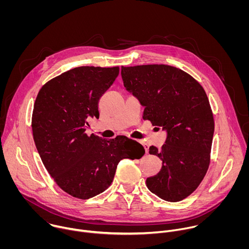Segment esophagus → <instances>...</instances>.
Here are the masks:
<instances>
[{"mask_svg":"<svg viewBox=\"0 0 249 249\" xmlns=\"http://www.w3.org/2000/svg\"><path fill=\"white\" fill-rule=\"evenodd\" d=\"M142 144H143V146H144V148H145V151H146V153L148 154V153H149V145H148L147 143H144V142H143V143H142Z\"/></svg>","mask_w":249,"mask_h":249,"instance_id":"obj_1","label":"esophagus"}]
</instances>
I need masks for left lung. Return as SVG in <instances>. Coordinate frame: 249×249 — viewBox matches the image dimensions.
Segmentation results:
<instances>
[{"instance_id":"left-lung-1","label":"left lung","mask_w":249,"mask_h":249,"mask_svg":"<svg viewBox=\"0 0 249 249\" xmlns=\"http://www.w3.org/2000/svg\"><path fill=\"white\" fill-rule=\"evenodd\" d=\"M124 87L145 106L143 118L166 131L160 172L147 178L151 192L168 202L193 193L208 170L215 123L202 86L184 71L168 65L121 67Z\"/></svg>"}]
</instances>
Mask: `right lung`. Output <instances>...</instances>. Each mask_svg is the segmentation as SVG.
<instances>
[{"label": "right lung", "instance_id": "right-lung-1", "mask_svg": "<svg viewBox=\"0 0 249 249\" xmlns=\"http://www.w3.org/2000/svg\"><path fill=\"white\" fill-rule=\"evenodd\" d=\"M119 67H78L47 82L33 106L31 127L41 160L58 186L79 199L107 189L123 159H141L144 147L126 137L105 140L86 133L99 117L98 101Z\"/></svg>", "mask_w": 249, "mask_h": 249}]
</instances>
